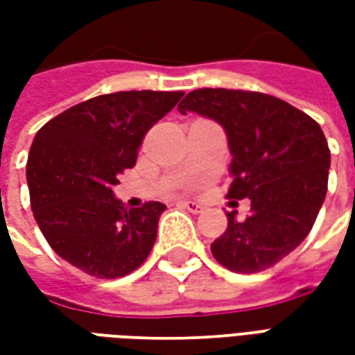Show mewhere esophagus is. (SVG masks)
Segmentation results:
<instances>
[{
	"instance_id": "34e87169",
	"label": "esophagus",
	"mask_w": 355,
	"mask_h": 355,
	"mask_svg": "<svg viewBox=\"0 0 355 355\" xmlns=\"http://www.w3.org/2000/svg\"><path fill=\"white\" fill-rule=\"evenodd\" d=\"M178 205L184 207L186 211H190V213H201V211H203V205L193 200H180L178 201Z\"/></svg>"
}]
</instances>
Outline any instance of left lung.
<instances>
[{
	"mask_svg": "<svg viewBox=\"0 0 355 355\" xmlns=\"http://www.w3.org/2000/svg\"><path fill=\"white\" fill-rule=\"evenodd\" d=\"M178 112L223 125L232 154L226 198L251 200L245 220L226 215L213 257L238 274L277 264L310 234L327 193L331 152L321 127L289 102L239 89H196Z\"/></svg>",
	"mask_w": 355,
	"mask_h": 355,
	"instance_id": "8db88e82",
	"label": "left lung"
}]
</instances>
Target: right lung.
Wrapping results in <instances>:
<instances>
[{
	"label": "right lung",
	"mask_w": 355,
	"mask_h": 355,
	"mask_svg": "<svg viewBox=\"0 0 355 355\" xmlns=\"http://www.w3.org/2000/svg\"><path fill=\"white\" fill-rule=\"evenodd\" d=\"M182 91H119L80 102L35 135L26 165L30 203L51 249L101 279L146 261L165 211L159 201L125 207L117 177L137 163L142 139Z\"/></svg>",
	"instance_id": "obj_1"
}]
</instances>
